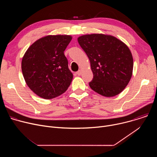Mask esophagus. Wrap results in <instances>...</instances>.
<instances>
[{
	"instance_id": "esophagus-1",
	"label": "esophagus",
	"mask_w": 157,
	"mask_h": 157,
	"mask_svg": "<svg viewBox=\"0 0 157 157\" xmlns=\"http://www.w3.org/2000/svg\"><path fill=\"white\" fill-rule=\"evenodd\" d=\"M81 73H82V71H81V70H79V71H78L76 72V74H77L78 76H80V75H81Z\"/></svg>"
}]
</instances>
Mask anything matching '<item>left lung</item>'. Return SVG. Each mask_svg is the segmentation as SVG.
Wrapping results in <instances>:
<instances>
[{
    "instance_id": "8db88e82",
    "label": "left lung",
    "mask_w": 157,
    "mask_h": 157,
    "mask_svg": "<svg viewBox=\"0 0 157 157\" xmlns=\"http://www.w3.org/2000/svg\"><path fill=\"white\" fill-rule=\"evenodd\" d=\"M78 41L90 61L93 73L90 87L105 97L120 94L133 72V57L128 47L116 37L102 33L82 35Z\"/></svg>"
}]
</instances>
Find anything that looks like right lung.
<instances>
[{"instance_id":"1","label":"right lung","mask_w":157,"mask_h":157,"mask_svg":"<svg viewBox=\"0 0 157 157\" xmlns=\"http://www.w3.org/2000/svg\"><path fill=\"white\" fill-rule=\"evenodd\" d=\"M72 40L71 35L42 37L27 49L21 60L25 82L37 96L51 99L64 93L73 75L68 68L64 52Z\"/></svg>"}]
</instances>
